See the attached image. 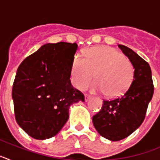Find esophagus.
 <instances>
[{
	"mask_svg": "<svg viewBox=\"0 0 160 160\" xmlns=\"http://www.w3.org/2000/svg\"><path fill=\"white\" fill-rule=\"evenodd\" d=\"M90 98H91V96L89 95V94H85V101L87 102L89 99H90Z\"/></svg>",
	"mask_w": 160,
	"mask_h": 160,
	"instance_id": "esophagus-1",
	"label": "esophagus"
}]
</instances>
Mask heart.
Instances as JSON below:
<instances>
[{
	"label": "heart",
	"mask_w": 160,
	"mask_h": 160,
	"mask_svg": "<svg viewBox=\"0 0 160 160\" xmlns=\"http://www.w3.org/2000/svg\"><path fill=\"white\" fill-rule=\"evenodd\" d=\"M95 76L90 88L114 98L129 88L134 76L131 62L118 50L109 46H100L89 50L84 58L75 55L72 62L71 78L73 85L83 89Z\"/></svg>",
	"instance_id": "heart-1"
}]
</instances>
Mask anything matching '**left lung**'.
Listing matches in <instances>:
<instances>
[{
	"mask_svg": "<svg viewBox=\"0 0 160 160\" xmlns=\"http://www.w3.org/2000/svg\"><path fill=\"white\" fill-rule=\"evenodd\" d=\"M118 46L135 69L133 81L122 96L104 100L102 109L92 118L99 135L111 141L123 139L140 127L154 93L149 64L130 48Z\"/></svg>",
	"mask_w": 160,
	"mask_h": 160,
	"instance_id": "obj_1",
	"label": "left lung"
}]
</instances>
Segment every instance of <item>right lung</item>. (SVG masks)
<instances>
[{
  "mask_svg": "<svg viewBox=\"0 0 160 160\" xmlns=\"http://www.w3.org/2000/svg\"><path fill=\"white\" fill-rule=\"evenodd\" d=\"M77 48L76 43L46 44L18 67L12 90L15 118L35 139L57 135L69 118L70 105L85 101L70 79Z\"/></svg>",
  "mask_w": 160,
  "mask_h": 160,
  "instance_id": "1",
  "label": "right lung"
}]
</instances>
